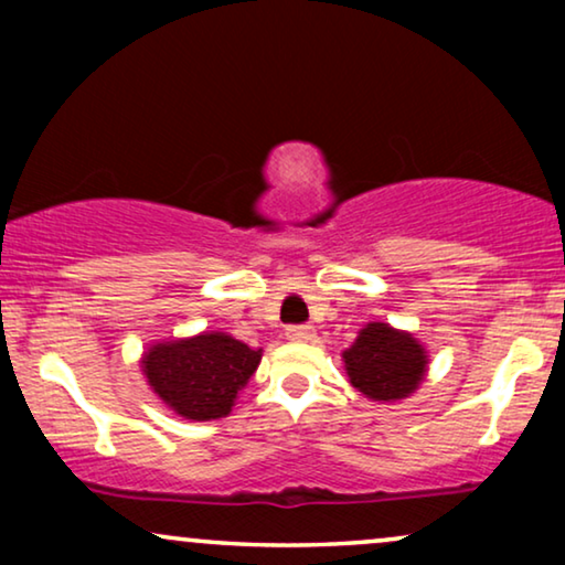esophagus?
<instances>
[{"mask_svg": "<svg viewBox=\"0 0 565 565\" xmlns=\"http://www.w3.org/2000/svg\"><path fill=\"white\" fill-rule=\"evenodd\" d=\"M288 339H292V342H313L316 339V329L313 327H288Z\"/></svg>", "mask_w": 565, "mask_h": 565, "instance_id": "34e87169", "label": "esophagus"}]
</instances>
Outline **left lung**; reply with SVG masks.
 <instances>
[{"instance_id":"obj_1","label":"left lung","mask_w":565,"mask_h":565,"mask_svg":"<svg viewBox=\"0 0 565 565\" xmlns=\"http://www.w3.org/2000/svg\"><path fill=\"white\" fill-rule=\"evenodd\" d=\"M347 377L362 396L396 404L416 393L429 367V354L414 334L383 321H370L342 352Z\"/></svg>"}]
</instances>
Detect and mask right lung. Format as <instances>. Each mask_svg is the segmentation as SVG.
<instances>
[{"label": "right lung", "mask_w": 565, "mask_h": 565, "mask_svg": "<svg viewBox=\"0 0 565 565\" xmlns=\"http://www.w3.org/2000/svg\"><path fill=\"white\" fill-rule=\"evenodd\" d=\"M259 362L262 350H252L226 331H200L153 342L143 352L141 370L161 404L177 416L211 422L231 414Z\"/></svg>", "instance_id": "add662e5"}]
</instances>
